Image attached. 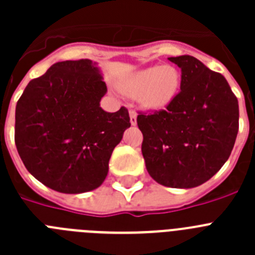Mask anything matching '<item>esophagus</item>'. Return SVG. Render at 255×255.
<instances>
[{
    "instance_id": "1",
    "label": "esophagus",
    "mask_w": 255,
    "mask_h": 255,
    "mask_svg": "<svg viewBox=\"0 0 255 255\" xmlns=\"http://www.w3.org/2000/svg\"><path fill=\"white\" fill-rule=\"evenodd\" d=\"M136 116H138V114L134 110H130V123H131V125H136Z\"/></svg>"
}]
</instances>
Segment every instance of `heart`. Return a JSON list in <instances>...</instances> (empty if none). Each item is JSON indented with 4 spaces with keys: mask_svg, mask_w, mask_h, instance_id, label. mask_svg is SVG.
<instances>
[{
    "mask_svg": "<svg viewBox=\"0 0 255 255\" xmlns=\"http://www.w3.org/2000/svg\"><path fill=\"white\" fill-rule=\"evenodd\" d=\"M180 75L172 66H153L135 73L124 84L128 94L138 97L145 107L158 108L168 105L176 96Z\"/></svg>",
    "mask_w": 255,
    "mask_h": 255,
    "instance_id": "1",
    "label": "heart"
}]
</instances>
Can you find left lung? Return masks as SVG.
<instances>
[{
  "instance_id": "8db88e82",
  "label": "left lung",
  "mask_w": 255,
  "mask_h": 255,
  "mask_svg": "<svg viewBox=\"0 0 255 255\" xmlns=\"http://www.w3.org/2000/svg\"><path fill=\"white\" fill-rule=\"evenodd\" d=\"M168 60L181 69L180 92L164 110L139 112L141 153L158 184L195 188L231 154L239 130L238 98L224 75L193 56Z\"/></svg>"
}]
</instances>
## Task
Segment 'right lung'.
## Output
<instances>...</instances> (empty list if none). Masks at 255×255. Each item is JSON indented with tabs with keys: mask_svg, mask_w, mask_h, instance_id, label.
<instances>
[{
	"mask_svg": "<svg viewBox=\"0 0 255 255\" xmlns=\"http://www.w3.org/2000/svg\"><path fill=\"white\" fill-rule=\"evenodd\" d=\"M106 83L91 60L62 61L29 82L15 111V144L26 170L60 193L105 181L115 147L130 128L128 108L100 107Z\"/></svg>",
	"mask_w": 255,
	"mask_h": 255,
	"instance_id": "right-lung-1",
	"label": "right lung"
}]
</instances>
